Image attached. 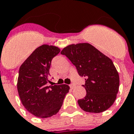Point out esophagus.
<instances>
[{
	"label": "esophagus",
	"instance_id": "esophagus-1",
	"mask_svg": "<svg viewBox=\"0 0 134 134\" xmlns=\"http://www.w3.org/2000/svg\"><path fill=\"white\" fill-rule=\"evenodd\" d=\"M69 86H70L71 88H74V86H75V85H74V84H69Z\"/></svg>",
	"mask_w": 134,
	"mask_h": 134
}]
</instances>
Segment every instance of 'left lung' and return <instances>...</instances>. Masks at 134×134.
Wrapping results in <instances>:
<instances>
[{
	"instance_id": "1",
	"label": "left lung",
	"mask_w": 134,
	"mask_h": 134,
	"mask_svg": "<svg viewBox=\"0 0 134 134\" xmlns=\"http://www.w3.org/2000/svg\"><path fill=\"white\" fill-rule=\"evenodd\" d=\"M60 54L76 66L80 76L85 77L86 96L77 101L84 111L100 113L114 103L119 88V76L110 58L88 43L71 44Z\"/></svg>"
}]
</instances>
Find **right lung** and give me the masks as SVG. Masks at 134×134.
Instances as JSON below:
<instances>
[{
  "instance_id": "right-lung-1",
  "label": "right lung",
  "mask_w": 134,
  "mask_h": 134,
  "mask_svg": "<svg viewBox=\"0 0 134 134\" xmlns=\"http://www.w3.org/2000/svg\"><path fill=\"white\" fill-rule=\"evenodd\" d=\"M58 47L42 45L20 66L18 91L26 110L35 116L48 118L58 112L69 90L66 84L48 86L52 58L59 52Z\"/></svg>"
}]
</instances>
